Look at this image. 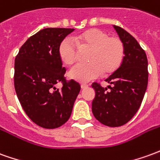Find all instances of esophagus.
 <instances>
[{
    "mask_svg": "<svg viewBox=\"0 0 160 160\" xmlns=\"http://www.w3.org/2000/svg\"><path fill=\"white\" fill-rule=\"evenodd\" d=\"M88 85H87V84H81V85H80V88H82V89L88 88Z\"/></svg>",
    "mask_w": 160,
    "mask_h": 160,
    "instance_id": "obj_1",
    "label": "esophagus"
}]
</instances>
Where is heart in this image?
I'll return each instance as SVG.
<instances>
[{
	"label": "heart",
	"instance_id": "heart-1",
	"mask_svg": "<svg viewBox=\"0 0 160 160\" xmlns=\"http://www.w3.org/2000/svg\"><path fill=\"white\" fill-rule=\"evenodd\" d=\"M80 51H88L87 64L77 65L68 72L70 79L79 82H88L99 77L113 73L122 63L125 57V45L120 38L110 36L104 30L92 28L79 33L72 41L64 38L61 41L58 53L61 61L67 66L77 61Z\"/></svg>",
	"mask_w": 160,
	"mask_h": 160
}]
</instances>
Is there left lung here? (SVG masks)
Wrapping results in <instances>:
<instances>
[{
  "label": "left lung",
  "instance_id": "left-lung-1",
  "mask_svg": "<svg viewBox=\"0 0 160 160\" xmlns=\"http://www.w3.org/2000/svg\"><path fill=\"white\" fill-rule=\"evenodd\" d=\"M113 28L125 45V57L117 71L106 79L107 88L93 82L95 98L92 111L105 126L116 127L130 120L141 105L148 83L147 57L144 49L130 33L119 26Z\"/></svg>",
  "mask_w": 160,
  "mask_h": 160
}]
</instances>
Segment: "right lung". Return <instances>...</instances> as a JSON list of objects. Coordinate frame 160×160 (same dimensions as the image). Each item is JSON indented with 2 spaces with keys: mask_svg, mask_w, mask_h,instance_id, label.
Listing matches in <instances>:
<instances>
[{
  "mask_svg": "<svg viewBox=\"0 0 160 160\" xmlns=\"http://www.w3.org/2000/svg\"><path fill=\"white\" fill-rule=\"evenodd\" d=\"M73 28H48L28 39L14 61V89L26 114L43 128L67 122L80 91V84L64 77L58 48ZM62 88L57 89L55 85Z\"/></svg>",
  "mask_w": 160,
  "mask_h": 160,
  "instance_id": "right-lung-1",
  "label": "right lung"
}]
</instances>
